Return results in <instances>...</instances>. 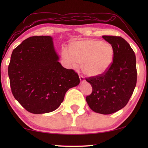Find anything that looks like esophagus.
Instances as JSON below:
<instances>
[{
    "label": "esophagus",
    "instance_id": "esophagus-1",
    "mask_svg": "<svg viewBox=\"0 0 148 148\" xmlns=\"http://www.w3.org/2000/svg\"><path fill=\"white\" fill-rule=\"evenodd\" d=\"M79 78H80V81H81V83H83V82H84V81H85V79H84V78L83 76H79Z\"/></svg>",
    "mask_w": 148,
    "mask_h": 148
}]
</instances>
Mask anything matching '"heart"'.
<instances>
[{
	"mask_svg": "<svg viewBox=\"0 0 148 148\" xmlns=\"http://www.w3.org/2000/svg\"><path fill=\"white\" fill-rule=\"evenodd\" d=\"M62 54L67 65L74 69L83 62V71L88 76L104 74L113 61L114 49L110 44L95 39L78 40L70 48H64Z\"/></svg>",
	"mask_w": 148,
	"mask_h": 148,
	"instance_id": "b5f03b06",
	"label": "heart"
}]
</instances>
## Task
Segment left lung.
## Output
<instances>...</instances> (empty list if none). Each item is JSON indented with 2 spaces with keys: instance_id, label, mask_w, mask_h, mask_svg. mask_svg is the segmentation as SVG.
I'll list each match as a JSON object with an SVG mask.
<instances>
[{
  "instance_id": "left-lung-1",
  "label": "left lung",
  "mask_w": 148,
  "mask_h": 148,
  "mask_svg": "<svg viewBox=\"0 0 148 148\" xmlns=\"http://www.w3.org/2000/svg\"><path fill=\"white\" fill-rule=\"evenodd\" d=\"M102 38L111 45L114 58L104 74L86 79L92 86L86 100L94 112L109 114L123 108L132 95L137 83L136 58L121 37L103 36Z\"/></svg>"
}]
</instances>
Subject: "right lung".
Segmentation results:
<instances>
[{
  "mask_svg": "<svg viewBox=\"0 0 148 148\" xmlns=\"http://www.w3.org/2000/svg\"><path fill=\"white\" fill-rule=\"evenodd\" d=\"M50 36H32L14 49L8 67L15 99L33 114L55 111L65 93L80 83L78 74L58 62Z\"/></svg>",
  "mask_w": 148,
  "mask_h": 148,
  "instance_id": "1",
  "label": "right lung"
}]
</instances>
